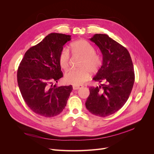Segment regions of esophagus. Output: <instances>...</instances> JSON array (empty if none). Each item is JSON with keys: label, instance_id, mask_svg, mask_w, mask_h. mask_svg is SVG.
<instances>
[{"label": "esophagus", "instance_id": "34e87169", "mask_svg": "<svg viewBox=\"0 0 154 154\" xmlns=\"http://www.w3.org/2000/svg\"><path fill=\"white\" fill-rule=\"evenodd\" d=\"M80 87H81V86H76V85H74V86L72 87L74 90H78V89H79V88H80Z\"/></svg>", "mask_w": 154, "mask_h": 154}]
</instances>
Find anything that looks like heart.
Instances as JSON below:
<instances>
[{"mask_svg":"<svg viewBox=\"0 0 154 154\" xmlns=\"http://www.w3.org/2000/svg\"><path fill=\"white\" fill-rule=\"evenodd\" d=\"M73 55L79 56L82 60L78 70H70L66 72L63 80L66 83L73 85H80L86 82L90 76L89 72L94 74L99 71L103 63L101 56L95 53V49L91 44L85 40H78L70 45ZM69 53L63 48L58 55V63L60 67L66 70L69 67Z\"/></svg>","mask_w":154,"mask_h":154,"instance_id":"heart-1","label":"heart"}]
</instances>
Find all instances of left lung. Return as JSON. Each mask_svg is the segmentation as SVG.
I'll use <instances>...</instances> for the list:
<instances>
[{
  "mask_svg": "<svg viewBox=\"0 0 154 154\" xmlns=\"http://www.w3.org/2000/svg\"><path fill=\"white\" fill-rule=\"evenodd\" d=\"M90 40L100 48L103 63L92 79L101 84L89 88L85 106L92 114L106 117L128 100L135 80L134 66L128 50L107 35L95 34Z\"/></svg>",
  "mask_w": 154,
  "mask_h": 154,
  "instance_id": "8db88e82",
  "label": "left lung"
}]
</instances>
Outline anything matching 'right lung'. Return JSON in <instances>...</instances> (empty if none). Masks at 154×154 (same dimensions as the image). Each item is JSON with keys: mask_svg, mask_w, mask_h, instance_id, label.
Here are the masks:
<instances>
[{"mask_svg": "<svg viewBox=\"0 0 154 154\" xmlns=\"http://www.w3.org/2000/svg\"><path fill=\"white\" fill-rule=\"evenodd\" d=\"M71 35L51 33L27 50L18 68L17 82L23 99L35 113L46 118L60 114L72 85H51L63 77L58 55Z\"/></svg>", "mask_w": 154, "mask_h": 154, "instance_id": "obj_1", "label": "right lung"}]
</instances>
